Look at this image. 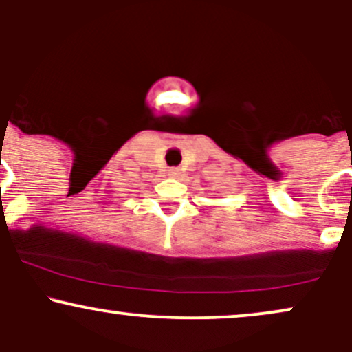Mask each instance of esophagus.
<instances>
[{"instance_id": "esophagus-1", "label": "esophagus", "mask_w": 352, "mask_h": 352, "mask_svg": "<svg viewBox=\"0 0 352 352\" xmlns=\"http://www.w3.org/2000/svg\"><path fill=\"white\" fill-rule=\"evenodd\" d=\"M179 168H170V170H168V175H170V177H177V175H179Z\"/></svg>"}]
</instances>
